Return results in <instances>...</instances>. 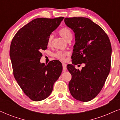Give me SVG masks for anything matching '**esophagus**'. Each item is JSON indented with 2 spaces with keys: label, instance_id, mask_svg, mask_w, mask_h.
Returning <instances> with one entry per match:
<instances>
[{
  "label": "esophagus",
  "instance_id": "obj_1",
  "mask_svg": "<svg viewBox=\"0 0 120 120\" xmlns=\"http://www.w3.org/2000/svg\"><path fill=\"white\" fill-rule=\"evenodd\" d=\"M62 66H63V71H65L67 70V64L65 63H62Z\"/></svg>",
  "mask_w": 120,
  "mask_h": 120
}]
</instances>
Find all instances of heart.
<instances>
[{"mask_svg": "<svg viewBox=\"0 0 120 120\" xmlns=\"http://www.w3.org/2000/svg\"><path fill=\"white\" fill-rule=\"evenodd\" d=\"M59 34L67 41H68L69 39H72V37H73V34H72L71 31L67 27H63L60 29L59 30ZM52 40H53V35H49L48 39H47V45L49 46L51 45ZM68 54V52L58 51L55 53V56L57 58L59 59V60H64L65 59V57H66V56Z\"/></svg>", "mask_w": 120, "mask_h": 120, "instance_id": "1", "label": "heart"}]
</instances>
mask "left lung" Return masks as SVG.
<instances>
[{
    "label": "left lung",
    "mask_w": 120,
    "mask_h": 120,
    "mask_svg": "<svg viewBox=\"0 0 120 120\" xmlns=\"http://www.w3.org/2000/svg\"><path fill=\"white\" fill-rule=\"evenodd\" d=\"M64 22L75 33L72 63H85L81 70L67 65L71 75L69 89L78 101H90L101 92L110 70V41L103 29L88 18H65Z\"/></svg>",
    "instance_id": "obj_1"
}]
</instances>
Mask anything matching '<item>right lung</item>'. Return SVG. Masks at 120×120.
<instances>
[{
	"instance_id": "obj_1",
	"label": "right lung",
	"mask_w": 120,
	"mask_h": 120,
	"mask_svg": "<svg viewBox=\"0 0 120 120\" xmlns=\"http://www.w3.org/2000/svg\"><path fill=\"white\" fill-rule=\"evenodd\" d=\"M63 19H34L21 28L11 41L10 57L14 76L24 94L32 101L48 97L61 74L63 68L59 60L50 61L47 65L40 60L41 51L47 49L49 35Z\"/></svg>"
}]
</instances>
